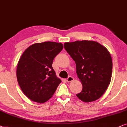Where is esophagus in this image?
<instances>
[{"label": "esophagus", "instance_id": "34e87169", "mask_svg": "<svg viewBox=\"0 0 127 127\" xmlns=\"http://www.w3.org/2000/svg\"><path fill=\"white\" fill-rule=\"evenodd\" d=\"M73 80H74L73 77H71V76H69V77L67 78V82H72V81H73Z\"/></svg>", "mask_w": 127, "mask_h": 127}]
</instances>
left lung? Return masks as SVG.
<instances>
[{
	"label": "left lung",
	"instance_id": "8db88e82",
	"mask_svg": "<svg viewBox=\"0 0 127 127\" xmlns=\"http://www.w3.org/2000/svg\"><path fill=\"white\" fill-rule=\"evenodd\" d=\"M64 47L75 62L82 90L77 96L84 102L95 101L107 89L112 75V59L105 47L92 40L66 42Z\"/></svg>",
	"mask_w": 127,
	"mask_h": 127
}]
</instances>
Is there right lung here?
<instances>
[{
	"label": "right lung",
	"mask_w": 127,
	"mask_h": 127,
	"mask_svg": "<svg viewBox=\"0 0 127 127\" xmlns=\"http://www.w3.org/2000/svg\"><path fill=\"white\" fill-rule=\"evenodd\" d=\"M63 48L61 43L44 42L33 44L22 55L17 78L22 91L31 100L46 102L62 82L56 75L52 63Z\"/></svg>",
	"instance_id": "right-lung-1"
}]
</instances>
